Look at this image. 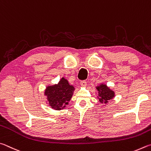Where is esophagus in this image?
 <instances>
[{
    "mask_svg": "<svg viewBox=\"0 0 151 151\" xmlns=\"http://www.w3.org/2000/svg\"><path fill=\"white\" fill-rule=\"evenodd\" d=\"M80 85L82 87H86L87 85V82L85 80H82L80 81Z\"/></svg>",
    "mask_w": 151,
    "mask_h": 151,
    "instance_id": "1",
    "label": "esophagus"
}]
</instances>
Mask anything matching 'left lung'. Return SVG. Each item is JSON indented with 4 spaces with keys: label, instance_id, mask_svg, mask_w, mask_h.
Segmentation results:
<instances>
[{
    "label": "left lung",
    "instance_id": "left-lung-1",
    "mask_svg": "<svg viewBox=\"0 0 151 151\" xmlns=\"http://www.w3.org/2000/svg\"><path fill=\"white\" fill-rule=\"evenodd\" d=\"M97 90L99 91V99L101 103H104L106 104L108 103V101L112 99L114 97L115 93L112 90L107 88L106 85L101 84L97 88Z\"/></svg>",
    "mask_w": 151,
    "mask_h": 151
}]
</instances>
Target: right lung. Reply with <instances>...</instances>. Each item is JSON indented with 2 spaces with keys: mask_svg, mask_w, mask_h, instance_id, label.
Returning <instances> with one entry per match:
<instances>
[{
  "mask_svg": "<svg viewBox=\"0 0 151 151\" xmlns=\"http://www.w3.org/2000/svg\"><path fill=\"white\" fill-rule=\"evenodd\" d=\"M74 88L69 84L67 80L62 78L58 84L48 86L45 91L48 104L55 110L63 109L73 96Z\"/></svg>",
  "mask_w": 151,
  "mask_h": 151,
  "instance_id": "obj_1",
  "label": "right lung"
}]
</instances>
